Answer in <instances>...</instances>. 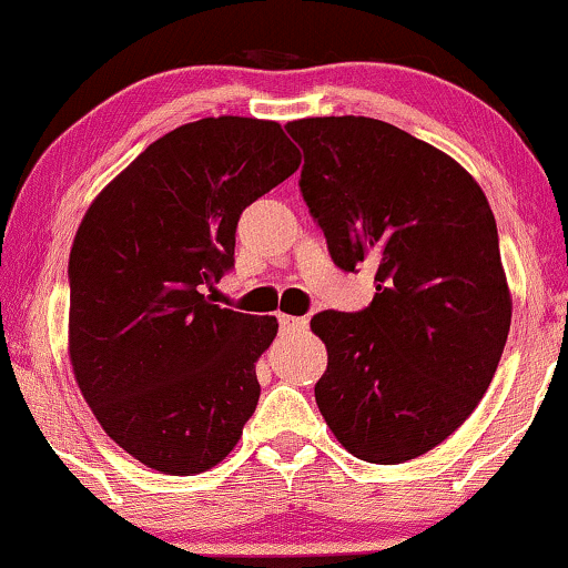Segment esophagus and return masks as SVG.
Here are the masks:
<instances>
[{
  "instance_id": "esophagus-1",
  "label": "esophagus",
  "mask_w": 568,
  "mask_h": 568,
  "mask_svg": "<svg viewBox=\"0 0 568 568\" xmlns=\"http://www.w3.org/2000/svg\"><path fill=\"white\" fill-rule=\"evenodd\" d=\"M277 323H280V331H285V333H296L306 327V320L293 317V314H277Z\"/></svg>"
}]
</instances>
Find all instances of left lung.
Wrapping results in <instances>:
<instances>
[{"label": "left lung", "mask_w": 568, "mask_h": 568, "mask_svg": "<svg viewBox=\"0 0 568 568\" xmlns=\"http://www.w3.org/2000/svg\"><path fill=\"white\" fill-rule=\"evenodd\" d=\"M298 187L344 272L375 266L362 312H320V413L354 457L413 460L466 423L495 378L510 291L487 195L460 163L365 115L291 121Z\"/></svg>", "instance_id": "8db88e82"}]
</instances>
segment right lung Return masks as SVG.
<instances>
[{
	"mask_svg": "<svg viewBox=\"0 0 568 568\" xmlns=\"http://www.w3.org/2000/svg\"><path fill=\"white\" fill-rule=\"evenodd\" d=\"M298 163L277 121L201 119L142 150L81 219L68 354L102 432L142 466L214 468L254 415L277 320L222 310L203 285L235 264L243 209Z\"/></svg>",
	"mask_w": 568,
	"mask_h": 568,
	"instance_id": "right-lung-1",
	"label": "right lung"
}]
</instances>
